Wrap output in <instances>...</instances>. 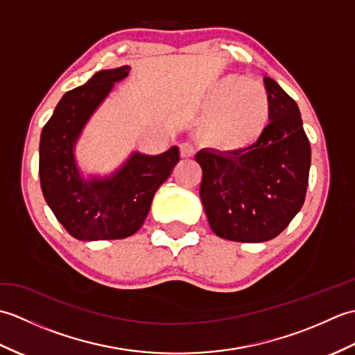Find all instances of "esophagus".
<instances>
[{
  "mask_svg": "<svg viewBox=\"0 0 355 355\" xmlns=\"http://www.w3.org/2000/svg\"><path fill=\"white\" fill-rule=\"evenodd\" d=\"M180 155L183 158H192L195 155V148L191 141L180 143Z\"/></svg>",
  "mask_w": 355,
  "mask_h": 355,
  "instance_id": "obj_1",
  "label": "esophagus"
}]
</instances>
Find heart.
Listing matches in <instances>:
<instances>
[{"label":"heart","instance_id":"1","mask_svg":"<svg viewBox=\"0 0 355 355\" xmlns=\"http://www.w3.org/2000/svg\"><path fill=\"white\" fill-rule=\"evenodd\" d=\"M270 117V99L262 84L227 78L207 103L200 135L210 148L236 153L258 140Z\"/></svg>","mask_w":355,"mask_h":355}]
</instances>
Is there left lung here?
I'll use <instances>...</instances> for the list:
<instances>
[{
    "mask_svg": "<svg viewBox=\"0 0 355 355\" xmlns=\"http://www.w3.org/2000/svg\"><path fill=\"white\" fill-rule=\"evenodd\" d=\"M270 122L252 146L220 154L202 149L200 197L210 229L236 243L276 238L302 207L311 146L296 102L271 78H263Z\"/></svg>",
    "mask_w": 355,
    "mask_h": 355,
    "instance_id": "obj_1",
    "label": "left lung"
}]
</instances>
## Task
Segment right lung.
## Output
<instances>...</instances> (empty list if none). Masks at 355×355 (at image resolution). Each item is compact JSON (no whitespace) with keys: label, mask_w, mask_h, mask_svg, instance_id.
I'll use <instances>...</instances> for the list:
<instances>
[{"label":"right lung","mask_w":355,"mask_h":355,"mask_svg":"<svg viewBox=\"0 0 355 355\" xmlns=\"http://www.w3.org/2000/svg\"><path fill=\"white\" fill-rule=\"evenodd\" d=\"M130 67L97 71L85 85L65 93L42 128L40 180L56 220L80 241L123 239L137 232L158 187L180 162L177 146L160 155L134 154L116 175L84 182L73 148L88 117Z\"/></svg>","instance_id":"obj_1"}]
</instances>
